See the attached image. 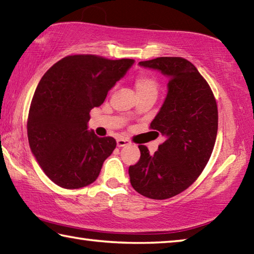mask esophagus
I'll return each mask as SVG.
<instances>
[{"label":"esophagus","instance_id":"34e87169","mask_svg":"<svg viewBox=\"0 0 254 254\" xmlns=\"http://www.w3.org/2000/svg\"><path fill=\"white\" fill-rule=\"evenodd\" d=\"M131 142L128 140H127V139H123V137H120V139H118L117 140V145L119 148H121V147H126V145H128L130 144Z\"/></svg>","mask_w":254,"mask_h":254}]
</instances>
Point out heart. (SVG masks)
<instances>
[{"label": "heart", "instance_id": "1", "mask_svg": "<svg viewBox=\"0 0 254 254\" xmlns=\"http://www.w3.org/2000/svg\"><path fill=\"white\" fill-rule=\"evenodd\" d=\"M158 88V81L152 76L147 74H141L135 78V89L137 94L151 93L154 94V95H157Z\"/></svg>", "mask_w": 254, "mask_h": 254}]
</instances>
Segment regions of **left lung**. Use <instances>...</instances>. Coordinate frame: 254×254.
I'll return each mask as SVG.
<instances>
[{"instance_id":"left-lung-1","label":"left lung","mask_w":254,"mask_h":254,"mask_svg":"<svg viewBox=\"0 0 254 254\" xmlns=\"http://www.w3.org/2000/svg\"><path fill=\"white\" fill-rule=\"evenodd\" d=\"M139 66L169 79L167 96L150 124L166 140L153 154L139 145L140 160L128 167V176L139 194L167 199L187 189L207 165L217 135V105L207 81L188 60L159 57Z\"/></svg>"}]
</instances>
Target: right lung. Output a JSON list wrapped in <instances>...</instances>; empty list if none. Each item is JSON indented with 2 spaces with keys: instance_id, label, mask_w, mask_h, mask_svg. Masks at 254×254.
<instances>
[{
  "instance_id": "add662e5",
  "label": "right lung",
  "mask_w": 254,
  "mask_h": 254,
  "mask_svg": "<svg viewBox=\"0 0 254 254\" xmlns=\"http://www.w3.org/2000/svg\"><path fill=\"white\" fill-rule=\"evenodd\" d=\"M133 64V59L75 55L42 76L30 105L28 139L40 168L56 185L77 189L97 179L117 141L88 130L89 112L103 104Z\"/></svg>"
}]
</instances>
